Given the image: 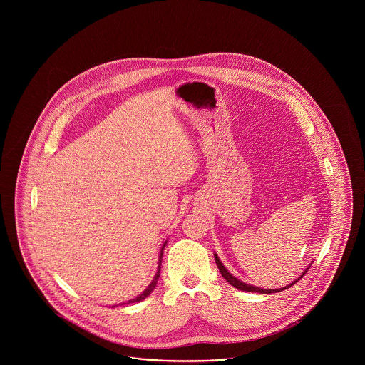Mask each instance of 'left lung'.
<instances>
[{
  "label": "left lung",
  "instance_id": "obj_1",
  "mask_svg": "<svg viewBox=\"0 0 365 365\" xmlns=\"http://www.w3.org/2000/svg\"><path fill=\"white\" fill-rule=\"evenodd\" d=\"M215 262H217V266H218V269H220V272H221V274H222V277L231 284V286H234L235 289H238V290H242V292H254V293H276V292H282V290H284V289H289L290 286H293L296 282H299L303 276H304V273L296 280V282H293L292 284H289V286H286V287H283V289H273V290H267V289H259V287H254V286H250V284H245V283H242V282H240L238 279H235L224 266H222V263L220 262V258H218V255L215 254Z\"/></svg>",
  "mask_w": 365,
  "mask_h": 365
}]
</instances>
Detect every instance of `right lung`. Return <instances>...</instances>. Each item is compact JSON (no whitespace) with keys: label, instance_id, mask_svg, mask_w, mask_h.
Listing matches in <instances>:
<instances>
[{"label":"right lung","instance_id":"obj_1","mask_svg":"<svg viewBox=\"0 0 365 365\" xmlns=\"http://www.w3.org/2000/svg\"><path fill=\"white\" fill-rule=\"evenodd\" d=\"M163 248H165V245H163ZM162 248V250H163ZM162 257H163V252H160V259H159V270H158V273H155V277H154V280L150 283V286L138 296V297H135V299H133V300H130L128 303H135V302H140V300H144L151 292H153V289L155 287V284H158V280H159V276H160V266H162Z\"/></svg>","mask_w":365,"mask_h":365}]
</instances>
